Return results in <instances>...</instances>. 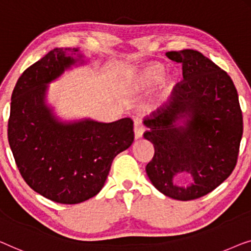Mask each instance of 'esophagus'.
<instances>
[{
	"label": "esophagus",
	"instance_id": "34e87169",
	"mask_svg": "<svg viewBox=\"0 0 251 251\" xmlns=\"http://www.w3.org/2000/svg\"><path fill=\"white\" fill-rule=\"evenodd\" d=\"M143 126L141 125L140 122H135L134 124V139L139 140L143 136Z\"/></svg>",
	"mask_w": 251,
	"mask_h": 251
}]
</instances>
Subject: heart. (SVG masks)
Instances as JSON below:
<instances>
[{
  "label": "heart",
  "instance_id": "b5f03b06",
  "mask_svg": "<svg viewBox=\"0 0 251 251\" xmlns=\"http://www.w3.org/2000/svg\"><path fill=\"white\" fill-rule=\"evenodd\" d=\"M164 75V68L159 63H147L130 74V87L135 90H147L159 82ZM175 84L173 76H168L164 82V89L169 92Z\"/></svg>",
  "mask_w": 251,
  "mask_h": 251
}]
</instances>
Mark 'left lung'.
Returning <instances> with one entry per match:
<instances>
[{"label":"left lung","mask_w":251,"mask_h":251,"mask_svg":"<svg viewBox=\"0 0 251 251\" xmlns=\"http://www.w3.org/2000/svg\"><path fill=\"white\" fill-rule=\"evenodd\" d=\"M181 62L183 82L171 102L144 121V139L154 156L146 171L152 185L176 200L198 199L222 184L234 169L242 137L238 92L226 72L196 50L166 52ZM186 174L192 182L177 183Z\"/></svg>","instance_id":"1"}]
</instances>
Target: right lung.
<instances>
[{"instance_id": "right-lung-1", "label": "right lung", "mask_w": 251, "mask_h": 251, "mask_svg": "<svg viewBox=\"0 0 251 251\" xmlns=\"http://www.w3.org/2000/svg\"><path fill=\"white\" fill-rule=\"evenodd\" d=\"M85 63L79 48H56L25 70L11 97L8 137L17 167L35 192L59 203L97 196L114 158L134 140L130 118L63 121L48 103L49 85Z\"/></svg>"}]
</instances>
